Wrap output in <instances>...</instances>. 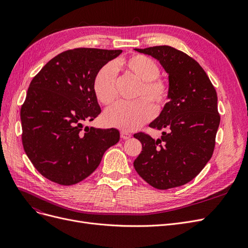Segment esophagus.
<instances>
[{
	"label": "esophagus",
	"mask_w": 248,
	"mask_h": 248,
	"mask_svg": "<svg viewBox=\"0 0 248 248\" xmlns=\"http://www.w3.org/2000/svg\"><path fill=\"white\" fill-rule=\"evenodd\" d=\"M121 138H122L123 140H128V139L131 138V134H130L129 132L122 130V131H121Z\"/></svg>",
	"instance_id": "1"
}]
</instances>
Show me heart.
Here are the masks:
<instances>
[{"label": "heart", "instance_id": "heart-1", "mask_svg": "<svg viewBox=\"0 0 248 248\" xmlns=\"http://www.w3.org/2000/svg\"><path fill=\"white\" fill-rule=\"evenodd\" d=\"M116 68L124 69L140 81L137 92V98L140 99L133 102H120L107 109L103 121L108 126L124 131L136 130L153 118V105L155 108L161 109L169 102L170 84L159 76V66L152 58L137 54L121 59L115 66L107 64L101 67L94 78L95 96L104 106H109L117 99ZM140 96H145L148 100L140 99Z\"/></svg>", "mask_w": 248, "mask_h": 248}]
</instances>
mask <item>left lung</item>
Wrapping results in <instances>:
<instances>
[{
    "instance_id": "8db88e82",
    "label": "left lung",
    "mask_w": 248,
    "mask_h": 248,
    "mask_svg": "<svg viewBox=\"0 0 248 248\" xmlns=\"http://www.w3.org/2000/svg\"><path fill=\"white\" fill-rule=\"evenodd\" d=\"M158 60L169 74L170 101L150 127L161 139L139 132L141 152L134 160L138 174L154 188L182 186L196 178L212 157L220 123L217 94L196 60L171 46L134 48Z\"/></svg>"
}]
</instances>
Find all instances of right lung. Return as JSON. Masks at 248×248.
<instances>
[{
    "label": "right lung",
    "mask_w": 248,
    "mask_h": 248,
    "mask_svg": "<svg viewBox=\"0 0 248 248\" xmlns=\"http://www.w3.org/2000/svg\"><path fill=\"white\" fill-rule=\"evenodd\" d=\"M121 49L74 48L52 58L36 74L20 109L21 140L35 169L50 181L73 185L98 168L120 132L84 126L101 112L94 78Z\"/></svg>",
    "instance_id": "1"
}]
</instances>
